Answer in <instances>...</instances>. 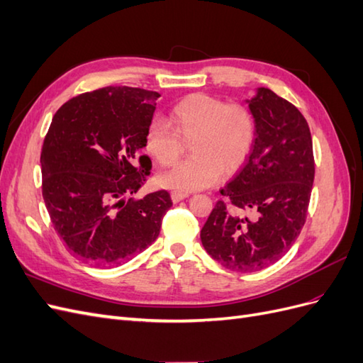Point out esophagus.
I'll use <instances>...</instances> for the list:
<instances>
[{
  "instance_id": "obj_1",
  "label": "esophagus",
  "mask_w": 363,
  "mask_h": 363,
  "mask_svg": "<svg viewBox=\"0 0 363 363\" xmlns=\"http://www.w3.org/2000/svg\"><path fill=\"white\" fill-rule=\"evenodd\" d=\"M188 196H189L188 192H179V191H172V192H171V200H172V203H179V201H182V200H184V199H188Z\"/></svg>"
}]
</instances>
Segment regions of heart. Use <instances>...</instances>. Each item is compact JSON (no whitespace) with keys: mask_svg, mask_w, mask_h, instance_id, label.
Instances as JSON below:
<instances>
[{"mask_svg":"<svg viewBox=\"0 0 363 363\" xmlns=\"http://www.w3.org/2000/svg\"><path fill=\"white\" fill-rule=\"evenodd\" d=\"M169 124L152 121L145 135V148L162 167L180 159L191 140L194 156L157 177L162 188L191 192L211 188L223 174L242 167L255 145L256 121L242 104H225L206 94L184 96L172 107Z\"/></svg>","mask_w":363,"mask_h":363,"instance_id":"heart-1","label":"heart"}]
</instances>
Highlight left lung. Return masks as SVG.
<instances>
[{
	"label": "left lung",
	"instance_id": "obj_1",
	"mask_svg": "<svg viewBox=\"0 0 363 363\" xmlns=\"http://www.w3.org/2000/svg\"><path fill=\"white\" fill-rule=\"evenodd\" d=\"M256 121L255 145L221 189L201 228L208 256L227 269L255 272L281 259L306 221L315 162L309 125L298 108L267 87L245 100Z\"/></svg>",
	"mask_w": 363,
	"mask_h": 363
}]
</instances>
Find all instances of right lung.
I'll return each instance as SVG.
<instances>
[{
  "label": "right lung",
  "instance_id": "add662e5",
  "mask_svg": "<svg viewBox=\"0 0 363 363\" xmlns=\"http://www.w3.org/2000/svg\"><path fill=\"white\" fill-rule=\"evenodd\" d=\"M159 96L107 86L72 98L52 118L40 152L42 195L57 235L83 262L121 265L160 233L169 194L125 199L147 182L140 151Z\"/></svg>",
  "mask_w": 363,
  "mask_h": 363
}]
</instances>
